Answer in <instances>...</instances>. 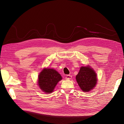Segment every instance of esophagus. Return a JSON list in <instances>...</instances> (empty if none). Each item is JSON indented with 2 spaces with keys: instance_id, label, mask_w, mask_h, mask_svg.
<instances>
[{
  "instance_id": "34e87169",
  "label": "esophagus",
  "mask_w": 124,
  "mask_h": 124,
  "mask_svg": "<svg viewBox=\"0 0 124 124\" xmlns=\"http://www.w3.org/2000/svg\"><path fill=\"white\" fill-rule=\"evenodd\" d=\"M66 79L67 80H70L71 79V78H72V76L71 75H67L66 76Z\"/></svg>"
}]
</instances>
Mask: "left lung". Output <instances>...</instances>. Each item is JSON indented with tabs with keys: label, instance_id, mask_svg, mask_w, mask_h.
Returning <instances> with one entry per match:
<instances>
[{
	"label": "left lung",
	"instance_id": "8db88e82",
	"mask_svg": "<svg viewBox=\"0 0 124 124\" xmlns=\"http://www.w3.org/2000/svg\"><path fill=\"white\" fill-rule=\"evenodd\" d=\"M76 79L80 89L84 92H88L95 87L97 83V75L94 70L90 67L82 66Z\"/></svg>",
	"mask_w": 124,
	"mask_h": 124
}]
</instances>
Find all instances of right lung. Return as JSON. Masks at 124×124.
<instances>
[{
  "instance_id": "obj_1",
  "label": "right lung",
  "mask_w": 124,
  "mask_h": 124,
  "mask_svg": "<svg viewBox=\"0 0 124 124\" xmlns=\"http://www.w3.org/2000/svg\"><path fill=\"white\" fill-rule=\"evenodd\" d=\"M62 79V76L54 69L44 68L38 76V84L46 93L53 92L57 84Z\"/></svg>"
}]
</instances>
